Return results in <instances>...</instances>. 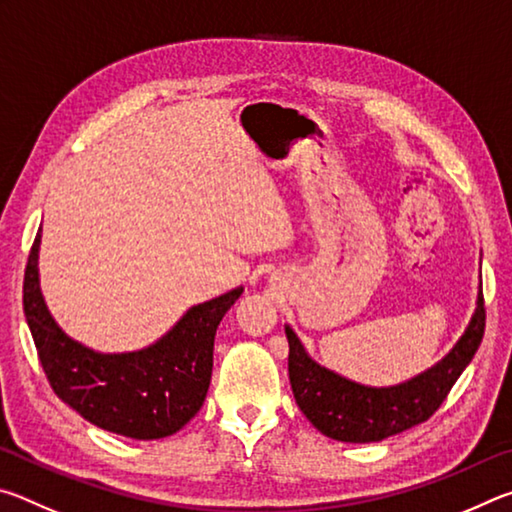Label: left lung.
Listing matches in <instances>:
<instances>
[{
	"label": "left lung",
	"mask_w": 512,
	"mask_h": 512,
	"mask_svg": "<svg viewBox=\"0 0 512 512\" xmlns=\"http://www.w3.org/2000/svg\"><path fill=\"white\" fill-rule=\"evenodd\" d=\"M485 327L483 291L452 350L431 368L393 386H366L311 357L289 325V381L300 411L327 438L341 443H379L429 420L479 350Z\"/></svg>",
	"instance_id": "left-lung-1"
}]
</instances>
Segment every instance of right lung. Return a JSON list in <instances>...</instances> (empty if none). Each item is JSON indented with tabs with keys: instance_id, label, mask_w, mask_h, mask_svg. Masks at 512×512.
I'll return each mask as SVG.
<instances>
[{
	"instance_id": "obj_1",
	"label": "right lung",
	"mask_w": 512,
	"mask_h": 512,
	"mask_svg": "<svg viewBox=\"0 0 512 512\" xmlns=\"http://www.w3.org/2000/svg\"><path fill=\"white\" fill-rule=\"evenodd\" d=\"M40 241L24 273V316L54 393L97 427L135 440L167 438L205 402L216 327L244 293L237 287L198 302L158 341L131 352H99L56 323L40 289Z\"/></svg>"
}]
</instances>
